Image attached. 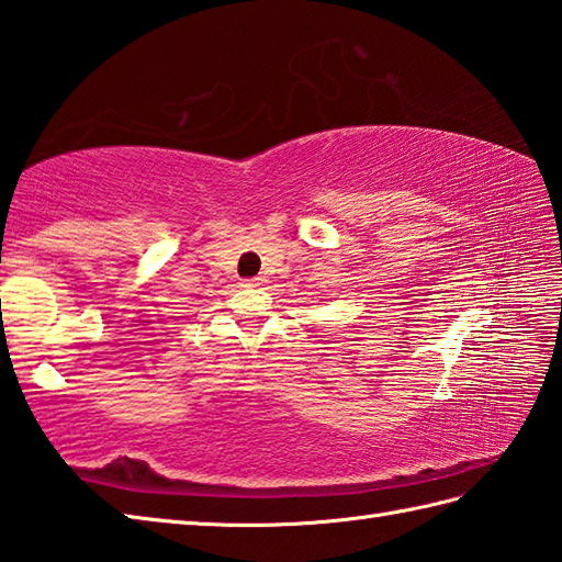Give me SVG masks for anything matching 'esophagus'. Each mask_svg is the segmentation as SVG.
I'll use <instances>...</instances> for the list:
<instances>
[{
  "instance_id": "1",
  "label": "esophagus",
  "mask_w": 562,
  "mask_h": 562,
  "mask_svg": "<svg viewBox=\"0 0 562 562\" xmlns=\"http://www.w3.org/2000/svg\"><path fill=\"white\" fill-rule=\"evenodd\" d=\"M262 282H266V278H262V274H258V278H250V280H246L248 288H258V284H262Z\"/></svg>"
}]
</instances>
